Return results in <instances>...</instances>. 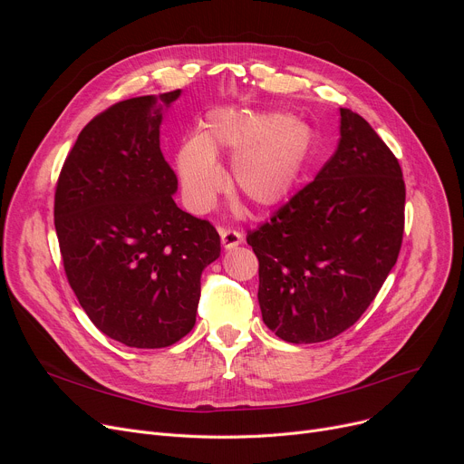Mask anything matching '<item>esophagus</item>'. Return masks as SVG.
Here are the masks:
<instances>
[{
  "mask_svg": "<svg viewBox=\"0 0 464 464\" xmlns=\"http://www.w3.org/2000/svg\"><path fill=\"white\" fill-rule=\"evenodd\" d=\"M219 238H222L224 248H235L242 242V233L237 229H219Z\"/></svg>",
  "mask_w": 464,
  "mask_h": 464,
  "instance_id": "esophagus-1",
  "label": "esophagus"
}]
</instances>
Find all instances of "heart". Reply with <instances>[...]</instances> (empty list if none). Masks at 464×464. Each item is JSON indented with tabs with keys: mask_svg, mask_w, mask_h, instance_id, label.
Masks as SVG:
<instances>
[{
	"mask_svg": "<svg viewBox=\"0 0 464 464\" xmlns=\"http://www.w3.org/2000/svg\"><path fill=\"white\" fill-rule=\"evenodd\" d=\"M312 130L278 112H214L201 135L180 144L177 173L195 212L208 210L224 188L214 156L229 154V188L254 210L282 205L299 184L312 154Z\"/></svg>",
	"mask_w": 464,
	"mask_h": 464,
	"instance_id": "obj_1",
	"label": "heart"
}]
</instances>
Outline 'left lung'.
Instances as JSON below:
<instances>
[{
	"label": "left lung",
	"instance_id": "8db88e82",
	"mask_svg": "<svg viewBox=\"0 0 464 464\" xmlns=\"http://www.w3.org/2000/svg\"><path fill=\"white\" fill-rule=\"evenodd\" d=\"M404 199L395 154L367 120L340 109L329 161L269 222L248 229L265 325L291 344L324 343L350 329L397 263Z\"/></svg>",
	"mask_w": 464,
	"mask_h": 464
}]
</instances>
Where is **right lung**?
<instances>
[{"label": "right lung", "mask_w": 464, "mask_h": 464, "mask_svg": "<svg viewBox=\"0 0 464 464\" xmlns=\"http://www.w3.org/2000/svg\"><path fill=\"white\" fill-rule=\"evenodd\" d=\"M154 105L142 95L93 116L54 193L67 282L92 324L130 348L173 346L193 329L201 273L219 256L214 226L173 199L179 179L160 149Z\"/></svg>", "instance_id": "obj_1"}]
</instances>
